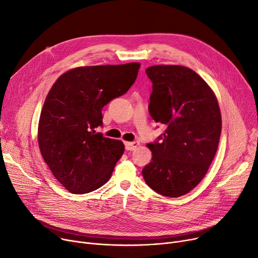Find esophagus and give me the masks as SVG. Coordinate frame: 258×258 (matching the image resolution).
<instances>
[{"mask_svg": "<svg viewBox=\"0 0 258 258\" xmlns=\"http://www.w3.org/2000/svg\"><path fill=\"white\" fill-rule=\"evenodd\" d=\"M139 145V142L134 141V142H125V150L126 151H134L135 148H137Z\"/></svg>", "mask_w": 258, "mask_h": 258, "instance_id": "esophagus-1", "label": "esophagus"}]
</instances>
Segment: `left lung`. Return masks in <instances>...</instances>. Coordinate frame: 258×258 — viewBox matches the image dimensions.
Here are the masks:
<instances>
[{
    "instance_id": "8db88e82",
    "label": "left lung",
    "mask_w": 258,
    "mask_h": 258,
    "mask_svg": "<svg viewBox=\"0 0 258 258\" xmlns=\"http://www.w3.org/2000/svg\"><path fill=\"white\" fill-rule=\"evenodd\" d=\"M146 75L153 83L148 111L166 131L148 144L153 158L142 174L159 195L178 198L205 177L218 151L220 106L205 80L189 68L153 66Z\"/></svg>"
}]
</instances>
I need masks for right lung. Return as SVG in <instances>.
I'll return each mask as SVG.
<instances>
[{"label":"right lung","instance_id":"right-lung-1","mask_svg":"<svg viewBox=\"0 0 258 258\" xmlns=\"http://www.w3.org/2000/svg\"><path fill=\"white\" fill-rule=\"evenodd\" d=\"M139 68V62L75 68L49 91L38 145L54 177L70 192L88 194L110 180L124 145L96 128L102 126V107L130 90Z\"/></svg>","mask_w":258,"mask_h":258}]
</instances>
